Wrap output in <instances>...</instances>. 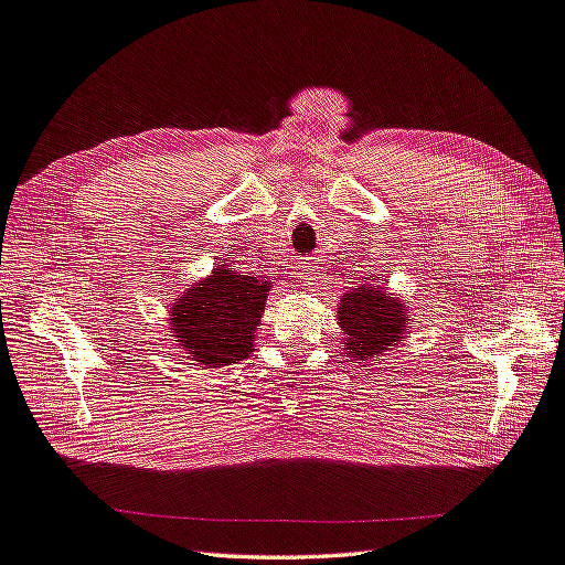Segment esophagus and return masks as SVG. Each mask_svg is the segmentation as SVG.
I'll use <instances>...</instances> for the list:
<instances>
[{
    "mask_svg": "<svg viewBox=\"0 0 565 565\" xmlns=\"http://www.w3.org/2000/svg\"><path fill=\"white\" fill-rule=\"evenodd\" d=\"M318 274H320V267H316V264H308V262L303 264V276H306V284L311 286V289H313V284L320 279Z\"/></svg>",
    "mask_w": 565,
    "mask_h": 565,
    "instance_id": "obj_1",
    "label": "esophagus"
}]
</instances>
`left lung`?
<instances>
[{"mask_svg": "<svg viewBox=\"0 0 565 565\" xmlns=\"http://www.w3.org/2000/svg\"><path fill=\"white\" fill-rule=\"evenodd\" d=\"M345 358L367 362L404 345L412 328V308L399 294H392L382 279L360 284L342 294L338 306Z\"/></svg>", "mask_w": 565, "mask_h": 565, "instance_id": "1", "label": "left lung"}]
</instances>
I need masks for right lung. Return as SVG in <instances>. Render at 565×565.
<instances>
[{"instance_id": "right-lung-1", "label": "right lung", "mask_w": 565, "mask_h": 565, "mask_svg": "<svg viewBox=\"0 0 565 565\" xmlns=\"http://www.w3.org/2000/svg\"><path fill=\"white\" fill-rule=\"evenodd\" d=\"M267 298V279L217 264V269L191 284V289L171 303L166 318L169 333L198 367L235 364L254 352Z\"/></svg>"}]
</instances>
